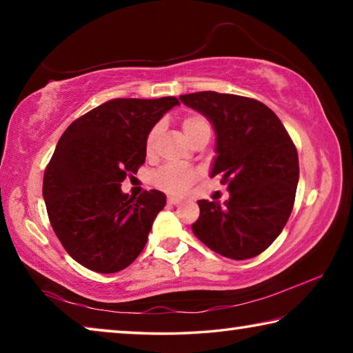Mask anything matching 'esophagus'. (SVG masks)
Wrapping results in <instances>:
<instances>
[{
	"label": "esophagus",
	"instance_id": "34e87169",
	"mask_svg": "<svg viewBox=\"0 0 353 353\" xmlns=\"http://www.w3.org/2000/svg\"><path fill=\"white\" fill-rule=\"evenodd\" d=\"M168 202H170V204H177V202H181V198H177V196H174V194H170Z\"/></svg>",
	"mask_w": 353,
	"mask_h": 353
}]
</instances>
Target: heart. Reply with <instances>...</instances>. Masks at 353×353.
<instances>
[{"label":"heart","mask_w":353,"mask_h":353,"mask_svg":"<svg viewBox=\"0 0 353 353\" xmlns=\"http://www.w3.org/2000/svg\"><path fill=\"white\" fill-rule=\"evenodd\" d=\"M182 129L185 135H187L190 140H193L194 137H198L199 134L205 132V130H210V124H208L207 119L202 115L193 113V115H187L182 119ZM157 132L159 129L154 128L148 135L146 139L148 152H152ZM196 177H198V170L193 168V166L165 165L154 172L152 181L157 187L170 191V193H182V191L187 190L190 185L193 183Z\"/></svg>","instance_id":"heart-1"}]
</instances>
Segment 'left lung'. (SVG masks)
I'll return each instance as SVG.
<instances>
[{"label": "left lung", "instance_id": "8db88e82", "mask_svg": "<svg viewBox=\"0 0 353 353\" xmlns=\"http://www.w3.org/2000/svg\"><path fill=\"white\" fill-rule=\"evenodd\" d=\"M190 109L212 123L216 145L210 177L227 182L229 199L198 201L193 234L232 260L261 254L288 221L299 182L297 151L283 124L260 101L236 94H181Z\"/></svg>", "mask_w": 353, "mask_h": 353}]
</instances>
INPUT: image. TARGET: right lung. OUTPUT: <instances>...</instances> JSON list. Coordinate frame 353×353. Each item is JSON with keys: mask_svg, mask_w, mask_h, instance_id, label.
I'll return each mask as SVG.
<instances>
[{"mask_svg": "<svg viewBox=\"0 0 353 353\" xmlns=\"http://www.w3.org/2000/svg\"><path fill=\"white\" fill-rule=\"evenodd\" d=\"M174 105V97L107 101L59 140L45 170L43 199L59 241L87 270L118 272L145 248L166 196L149 190L132 198L121 182L145 163L149 132Z\"/></svg>", "mask_w": 353, "mask_h": 353, "instance_id": "right-lung-1", "label": "right lung"}]
</instances>
